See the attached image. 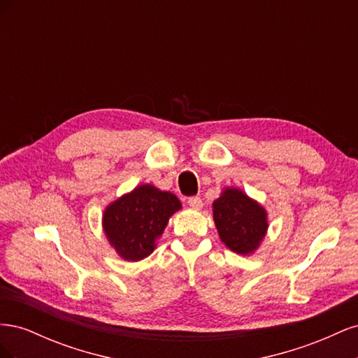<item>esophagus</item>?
I'll use <instances>...</instances> for the list:
<instances>
[{"label": "esophagus", "mask_w": 358, "mask_h": 358, "mask_svg": "<svg viewBox=\"0 0 358 358\" xmlns=\"http://www.w3.org/2000/svg\"><path fill=\"white\" fill-rule=\"evenodd\" d=\"M188 204H189V208L196 209V210H200L203 208V201L200 197H189Z\"/></svg>", "instance_id": "34e87169"}]
</instances>
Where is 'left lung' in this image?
<instances>
[{"label": "left lung", "mask_w": 358, "mask_h": 358, "mask_svg": "<svg viewBox=\"0 0 358 358\" xmlns=\"http://www.w3.org/2000/svg\"><path fill=\"white\" fill-rule=\"evenodd\" d=\"M212 212L220 239L230 251L251 255L264 241L268 229L267 212L242 189L224 188L213 201Z\"/></svg>", "instance_id": "obj_1"}]
</instances>
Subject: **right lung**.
Instances as JSON below:
<instances>
[{"instance_id": "right-lung-1", "label": "right lung", "mask_w": 358, "mask_h": 358, "mask_svg": "<svg viewBox=\"0 0 358 358\" xmlns=\"http://www.w3.org/2000/svg\"><path fill=\"white\" fill-rule=\"evenodd\" d=\"M180 209L175 194L143 183L107 206L103 230L119 257L140 262L154 252L171 215Z\"/></svg>"}]
</instances>
